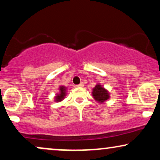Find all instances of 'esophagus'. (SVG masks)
Returning <instances> with one entry per match:
<instances>
[{
	"label": "esophagus",
	"mask_w": 160,
	"mask_h": 160,
	"mask_svg": "<svg viewBox=\"0 0 160 160\" xmlns=\"http://www.w3.org/2000/svg\"><path fill=\"white\" fill-rule=\"evenodd\" d=\"M76 86H77V87H79V88H82V87H83V86H84V84L82 83V82H80V84H78V85H77Z\"/></svg>",
	"instance_id": "1"
}]
</instances>
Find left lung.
I'll return each mask as SVG.
<instances>
[{
  "label": "left lung",
  "instance_id": "obj_1",
  "mask_svg": "<svg viewBox=\"0 0 160 160\" xmlns=\"http://www.w3.org/2000/svg\"><path fill=\"white\" fill-rule=\"evenodd\" d=\"M92 95L95 100L100 104H103L110 98L109 92L100 83H97V85L93 88Z\"/></svg>",
  "mask_w": 160,
  "mask_h": 160
}]
</instances>
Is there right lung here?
<instances>
[{
    "instance_id": "1",
    "label": "right lung",
    "mask_w": 160,
    "mask_h": 160,
    "mask_svg": "<svg viewBox=\"0 0 160 160\" xmlns=\"http://www.w3.org/2000/svg\"><path fill=\"white\" fill-rule=\"evenodd\" d=\"M58 89H59V92L55 96V102H62L65 98L66 95V92H67V87H65L64 86H60Z\"/></svg>"
}]
</instances>
